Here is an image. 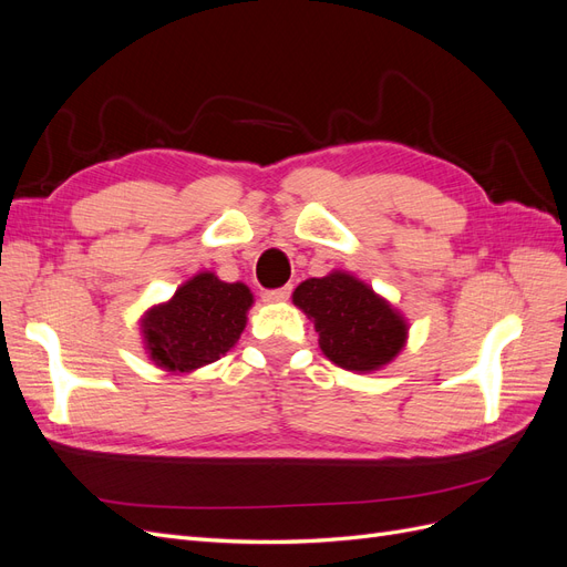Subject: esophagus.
I'll return each instance as SVG.
<instances>
[{"instance_id":"34e87169","label":"esophagus","mask_w":567,"mask_h":567,"mask_svg":"<svg viewBox=\"0 0 567 567\" xmlns=\"http://www.w3.org/2000/svg\"><path fill=\"white\" fill-rule=\"evenodd\" d=\"M290 298V286H284V288H277V290H267V293L262 296V300L267 305H277V302H286Z\"/></svg>"}]
</instances>
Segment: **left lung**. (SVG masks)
Returning <instances> with one entry per match:
<instances>
[{
    "label": "left lung",
    "mask_w": 567,
    "mask_h": 567,
    "mask_svg": "<svg viewBox=\"0 0 567 567\" xmlns=\"http://www.w3.org/2000/svg\"><path fill=\"white\" fill-rule=\"evenodd\" d=\"M293 305L315 321L321 352L346 371H379L406 346V317L350 271L302 281Z\"/></svg>",
    "instance_id": "obj_1"
}]
</instances>
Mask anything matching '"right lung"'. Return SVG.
Wrapping results in <instances>:
<instances>
[{"label": "right lung", "instance_id": "1", "mask_svg": "<svg viewBox=\"0 0 567 567\" xmlns=\"http://www.w3.org/2000/svg\"><path fill=\"white\" fill-rule=\"evenodd\" d=\"M255 298L241 281L198 271L175 296L148 307L140 319L146 357L169 373H192L225 357L241 338Z\"/></svg>", "mask_w": 567, "mask_h": 567}]
</instances>
